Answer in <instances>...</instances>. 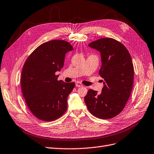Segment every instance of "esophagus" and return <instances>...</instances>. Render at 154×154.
<instances>
[{
	"label": "esophagus",
	"instance_id": "esophagus-1",
	"mask_svg": "<svg viewBox=\"0 0 154 154\" xmlns=\"http://www.w3.org/2000/svg\"><path fill=\"white\" fill-rule=\"evenodd\" d=\"M75 85H76V87H77V88H80V87H82L83 86L81 83H80L79 82H75Z\"/></svg>",
	"mask_w": 154,
	"mask_h": 154
}]
</instances>
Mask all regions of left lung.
<instances>
[{
    "label": "left lung",
    "mask_w": 154,
    "mask_h": 154,
    "mask_svg": "<svg viewBox=\"0 0 154 154\" xmlns=\"http://www.w3.org/2000/svg\"><path fill=\"white\" fill-rule=\"evenodd\" d=\"M101 53L99 73L104 80L102 92L89 89L84 101L91 114L101 119L117 116L124 109L133 84V65L125 46L112 38H101L89 44Z\"/></svg>",
    "instance_id": "obj_1"
}]
</instances>
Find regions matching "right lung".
I'll return each instance as SVG.
<instances>
[{
  "mask_svg": "<svg viewBox=\"0 0 154 154\" xmlns=\"http://www.w3.org/2000/svg\"><path fill=\"white\" fill-rule=\"evenodd\" d=\"M73 50L64 40H51L39 45L24 63L22 92L29 110L40 120L53 121L67 109V97L75 83L58 81L55 72L63 68L65 53Z\"/></svg>",
  "mask_w": 154,
  "mask_h": 154,
  "instance_id": "1",
  "label": "right lung"
}]
</instances>
